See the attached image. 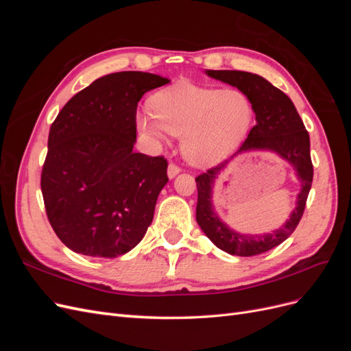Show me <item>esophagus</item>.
Wrapping results in <instances>:
<instances>
[{"instance_id":"esophagus-1","label":"esophagus","mask_w":351,"mask_h":351,"mask_svg":"<svg viewBox=\"0 0 351 351\" xmlns=\"http://www.w3.org/2000/svg\"><path fill=\"white\" fill-rule=\"evenodd\" d=\"M180 171H182V168H180L177 164L171 162V164L168 165V177L169 178H174Z\"/></svg>"}]
</instances>
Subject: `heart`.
Returning <instances> with one entry per match:
<instances>
[{"instance_id":"1","label":"heart","mask_w":351,"mask_h":351,"mask_svg":"<svg viewBox=\"0 0 351 351\" xmlns=\"http://www.w3.org/2000/svg\"><path fill=\"white\" fill-rule=\"evenodd\" d=\"M152 111L154 115L137 117L139 129L156 137L165 133L183 136V154L197 167L226 159L253 121V107L246 93L193 83H178L155 95Z\"/></svg>"}]
</instances>
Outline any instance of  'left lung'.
<instances>
[{
	"mask_svg": "<svg viewBox=\"0 0 351 351\" xmlns=\"http://www.w3.org/2000/svg\"><path fill=\"white\" fill-rule=\"evenodd\" d=\"M206 74L209 77L228 83L246 93L252 102L253 111L256 114V124L252 127L247 139L241 143L237 154L253 149L277 152L294 167L302 183V190L297 196V206L282 228L271 232V234L250 236L239 234V232L230 230L224 222L219 221L218 215L212 209L210 196L215 176L228 161L212 167L206 173L196 177V221L200 228L221 250L230 254H237V256H254V254L277 247L287 237H290L303 217L313 180L309 133H307L291 99L267 79L258 76V74L237 70H208Z\"/></svg>",
	"mask_w": 351,
	"mask_h": 351,
	"instance_id": "1",
	"label": "left lung"
}]
</instances>
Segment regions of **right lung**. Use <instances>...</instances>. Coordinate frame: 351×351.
<instances>
[{"mask_svg": "<svg viewBox=\"0 0 351 351\" xmlns=\"http://www.w3.org/2000/svg\"><path fill=\"white\" fill-rule=\"evenodd\" d=\"M168 79L120 71L95 80L51 124L40 174L47 217L69 249L117 258L139 243L168 182L164 156L133 152L137 102Z\"/></svg>", "mask_w": 351, "mask_h": 351, "instance_id": "right-lung-1", "label": "right lung"}]
</instances>
